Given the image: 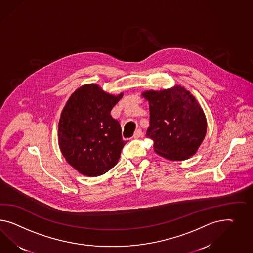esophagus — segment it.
Segmentation results:
<instances>
[{"mask_svg":"<svg viewBox=\"0 0 253 253\" xmlns=\"http://www.w3.org/2000/svg\"><path fill=\"white\" fill-rule=\"evenodd\" d=\"M143 136V132H142V130H140V129H138V130H135V132H134V134H133V138L134 139H138V138H140V137Z\"/></svg>","mask_w":253,"mask_h":253,"instance_id":"esophagus-1","label":"esophagus"}]
</instances>
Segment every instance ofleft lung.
I'll return each mask as SVG.
<instances>
[{"mask_svg":"<svg viewBox=\"0 0 253 253\" xmlns=\"http://www.w3.org/2000/svg\"><path fill=\"white\" fill-rule=\"evenodd\" d=\"M142 96L149 102L146 137L154 141L155 152L173 161L192 157L207 130L205 112L196 98L180 85L144 91Z\"/></svg>","mask_w":253,"mask_h":253,"instance_id":"obj_1","label":"left lung"}]
</instances>
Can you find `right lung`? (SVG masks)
Masks as SVG:
<instances>
[{"label": "right lung", "instance_id": "1", "mask_svg": "<svg viewBox=\"0 0 253 253\" xmlns=\"http://www.w3.org/2000/svg\"><path fill=\"white\" fill-rule=\"evenodd\" d=\"M123 96L89 84L76 89L62 109L59 146L69 164L84 176L103 175L119 161L127 141L123 140L120 123L110 111Z\"/></svg>", "mask_w": 253, "mask_h": 253}]
</instances>
